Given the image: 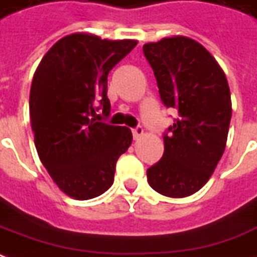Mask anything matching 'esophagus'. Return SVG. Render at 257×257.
I'll return each mask as SVG.
<instances>
[{
	"label": "esophagus",
	"mask_w": 257,
	"mask_h": 257,
	"mask_svg": "<svg viewBox=\"0 0 257 257\" xmlns=\"http://www.w3.org/2000/svg\"><path fill=\"white\" fill-rule=\"evenodd\" d=\"M132 133H133V137L137 140V139H140L141 136L144 134V130H143V127H141V125H137L136 128H133Z\"/></svg>",
	"instance_id": "obj_1"
}]
</instances>
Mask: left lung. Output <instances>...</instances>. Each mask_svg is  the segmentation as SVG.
Segmentation results:
<instances>
[{
    "label": "left lung",
    "mask_w": 257,
    "mask_h": 257,
    "mask_svg": "<svg viewBox=\"0 0 257 257\" xmlns=\"http://www.w3.org/2000/svg\"><path fill=\"white\" fill-rule=\"evenodd\" d=\"M160 97L178 117L164 134L163 158L147 170L158 194L184 198L211 178L226 147L232 117L228 80L211 53L187 36L143 46Z\"/></svg>",
    "instance_id": "1"
}]
</instances>
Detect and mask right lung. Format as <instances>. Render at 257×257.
I'll return each instance as SVG.
<instances>
[{
	"instance_id": "add662e5",
	"label": "right lung",
	"mask_w": 257,
	"mask_h": 257,
	"mask_svg": "<svg viewBox=\"0 0 257 257\" xmlns=\"http://www.w3.org/2000/svg\"><path fill=\"white\" fill-rule=\"evenodd\" d=\"M137 45L92 34L59 39L36 69L29 94L35 147L55 184L73 199L106 192L118 157L133 141L130 128L96 121L108 116L107 75Z\"/></svg>"
}]
</instances>
